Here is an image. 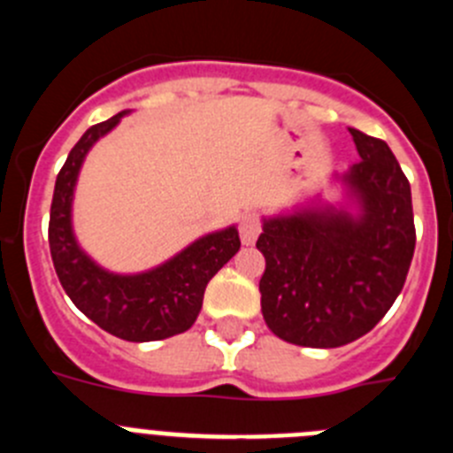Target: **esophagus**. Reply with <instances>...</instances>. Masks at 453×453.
<instances>
[{"label":"esophagus","instance_id":"obj_1","mask_svg":"<svg viewBox=\"0 0 453 453\" xmlns=\"http://www.w3.org/2000/svg\"><path fill=\"white\" fill-rule=\"evenodd\" d=\"M261 234V218L256 213H245L240 219V238L245 245H254L256 238Z\"/></svg>","mask_w":453,"mask_h":453}]
</instances>
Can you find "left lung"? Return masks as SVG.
Returning a JSON list of instances; mask_svg holds the SVG:
<instances>
[{
  "mask_svg": "<svg viewBox=\"0 0 453 453\" xmlns=\"http://www.w3.org/2000/svg\"><path fill=\"white\" fill-rule=\"evenodd\" d=\"M361 161L334 172L342 202L322 195L263 218L261 311L274 335L315 349L354 342L390 311L415 251L411 183L390 147L349 129Z\"/></svg>",
  "mask_w": 453,
  "mask_h": 453,
  "instance_id": "8db88e82",
  "label": "left lung"
}]
</instances>
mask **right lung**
<instances>
[{
  "instance_id": "obj_1",
  "label": "right lung",
  "mask_w": 453,
  "mask_h": 453,
  "mask_svg": "<svg viewBox=\"0 0 453 453\" xmlns=\"http://www.w3.org/2000/svg\"><path fill=\"white\" fill-rule=\"evenodd\" d=\"M131 111L95 124L72 147L65 165L56 177L50 215V250L56 274L67 297L86 318L115 338L129 342H151L183 334L202 311L203 290L240 250L235 224L213 231L161 265L135 274L104 270L81 250L72 226V202L88 151L99 138L113 131Z\"/></svg>"
}]
</instances>
